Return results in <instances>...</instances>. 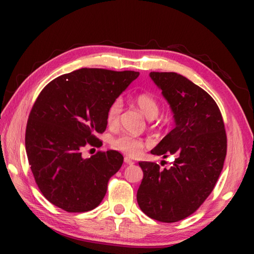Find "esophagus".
Here are the masks:
<instances>
[{
  "label": "esophagus",
  "mask_w": 254,
  "mask_h": 254,
  "mask_svg": "<svg viewBox=\"0 0 254 254\" xmlns=\"http://www.w3.org/2000/svg\"><path fill=\"white\" fill-rule=\"evenodd\" d=\"M124 162H126L127 165H133V163H134V161L131 160V159L128 158V157H126V158H124Z\"/></svg>",
  "instance_id": "34e87169"
}]
</instances>
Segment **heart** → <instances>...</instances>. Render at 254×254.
Segmentation results:
<instances>
[{
    "mask_svg": "<svg viewBox=\"0 0 254 254\" xmlns=\"http://www.w3.org/2000/svg\"><path fill=\"white\" fill-rule=\"evenodd\" d=\"M133 102L148 119L152 120L158 115L160 111V104L157 97L151 93H139L133 98ZM122 112V102L115 100L109 106L106 112V122L109 126L114 127L119 123L120 114ZM147 143L140 137H135L128 134H122L114 137L111 141V147L122 152L127 156L136 157L142 152Z\"/></svg>",
    "mask_w": 254,
    "mask_h": 254,
    "instance_id": "b5f03b06",
    "label": "heart"
}]
</instances>
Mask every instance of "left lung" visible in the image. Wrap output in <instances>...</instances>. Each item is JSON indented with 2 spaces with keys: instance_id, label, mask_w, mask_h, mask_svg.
I'll list each match as a JSON object with an SVG mask.
<instances>
[{
  "instance_id": "obj_1",
  "label": "left lung",
  "mask_w": 254,
  "mask_h": 254,
  "mask_svg": "<svg viewBox=\"0 0 254 254\" xmlns=\"http://www.w3.org/2000/svg\"><path fill=\"white\" fill-rule=\"evenodd\" d=\"M150 77L176 123L151 153L175 160L162 170L156 162H139L143 178L136 200L149 217L174 223L195 213L213 191L226 157V132L220 109L203 88L177 72L151 71Z\"/></svg>"
}]
</instances>
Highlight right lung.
I'll use <instances>...</instances> for the list:
<instances>
[{"label": "right lung", "instance_id": "add662e5", "mask_svg": "<svg viewBox=\"0 0 254 254\" xmlns=\"http://www.w3.org/2000/svg\"><path fill=\"white\" fill-rule=\"evenodd\" d=\"M139 72L81 68L42 89L29 114L25 150L36 184L47 199L68 213L100 205L123 156L115 150L81 157L86 144L100 147L106 112Z\"/></svg>", "mask_w": 254, "mask_h": 254}]
</instances>
